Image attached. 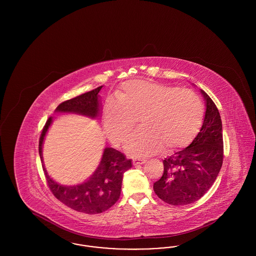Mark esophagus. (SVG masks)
<instances>
[{
  "mask_svg": "<svg viewBox=\"0 0 256 256\" xmlns=\"http://www.w3.org/2000/svg\"><path fill=\"white\" fill-rule=\"evenodd\" d=\"M146 160L143 158H135L132 160V163H134V166L136 165H142V164H145Z\"/></svg>",
  "mask_w": 256,
  "mask_h": 256,
  "instance_id": "esophagus-1",
  "label": "esophagus"
}]
</instances>
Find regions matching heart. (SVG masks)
Wrapping results in <instances>:
<instances>
[{
	"label": "heart",
	"instance_id": "1",
	"mask_svg": "<svg viewBox=\"0 0 256 256\" xmlns=\"http://www.w3.org/2000/svg\"><path fill=\"white\" fill-rule=\"evenodd\" d=\"M202 100L188 89L143 80L122 84L104 110V126L110 140L126 144L137 130L141 119L143 132L126 146L134 158H145L188 146L204 122Z\"/></svg>",
	"mask_w": 256,
	"mask_h": 256
}]
</instances>
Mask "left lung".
I'll return each instance as SVG.
<instances>
[{"mask_svg": "<svg viewBox=\"0 0 256 256\" xmlns=\"http://www.w3.org/2000/svg\"><path fill=\"white\" fill-rule=\"evenodd\" d=\"M200 92L206 106L200 130L189 146L163 160V174L154 184L159 198L172 206H186L200 200L213 185L222 165L219 110L204 91Z\"/></svg>", "mask_w": 256, "mask_h": 256, "instance_id": "obj_1", "label": "left lung"}]
</instances>
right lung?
I'll list each match as a JSON object with an SVG mask.
<instances>
[{
  "mask_svg": "<svg viewBox=\"0 0 256 256\" xmlns=\"http://www.w3.org/2000/svg\"><path fill=\"white\" fill-rule=\"evenodd\" d=\"M102 88V86H100L92 91L63 102L56 108V112L74 113L96 119L100 116L102 108L98 96ZM52 122V118L50 117L39 139V156L42 163H44L42 154L43 143ZM42 166L52 193L62 204L78 212L98 214L108 210L119 200L124 172L130 169L132 164V160L126 158L122 152L106 146L100 162L92 176L84 182L71 186L61 185L54 182L48 174L44 164Z\"/></svg>",
  "mask_w": 256,
  "mask_h": 256,
  "instance_id": "1",
  "label": "right lung"
}]
</instances>
